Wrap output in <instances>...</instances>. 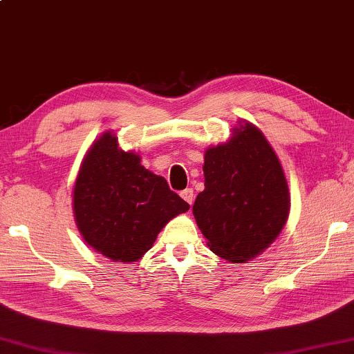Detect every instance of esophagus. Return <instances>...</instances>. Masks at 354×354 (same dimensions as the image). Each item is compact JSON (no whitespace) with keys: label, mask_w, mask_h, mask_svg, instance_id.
Segmentation results:
<instances>
[{"label":"esophagus","mask_w":354,"mask_h":354,"mask_svg":"<svg viewBox=\"0 0 354 354\" xmlns=\"http://www.w3.org/2000/svg\"><path fill=\"white\" fill-rule=\"evenodd\" d=\"M182 195V198L183 200L189 204V205H192V203H194V198H195V195H194V189L192 187H187V189H185V191L180 194Z\"/></svg>","instance_id":"34e87169"}]
</instances>
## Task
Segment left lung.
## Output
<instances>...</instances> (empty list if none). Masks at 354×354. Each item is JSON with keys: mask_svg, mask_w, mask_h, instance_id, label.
Wrapping results in <instances>:
<instances>
[{"mask_svg": "<svg viewBox=\"0 0 354 354\" xmlns=\"http://www.w3.org/2000/svg\"><path fill=\"white\" fill-rule=\"evenodd\" d=\"M204 191L192 207L212 251L231 263L260 255L279 236L290 213L281 162L260 129L243 122L227 142L207 149Z\"/></svg>", "mask_w": 354, "mask_h": 354, "instance_id": "obj_1", "label": "left lung"}]
</instances>
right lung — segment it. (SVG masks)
Listing matches in <instances>:
<instances>
[{"instance_id":"1","label":"right lung","mask_w":354,"mask_h":354,"mask_svg":"<svg viewBox=\"0 0 354 354\" xmlns=\"http://www.w3.org/2000/svg\"><path fill=\"white\" fill-rule=\"evenodd\" d=\"M187 210L167 180L145 169L133 151L120 149L112 132L85 154L73 189L75 221L87 245L109 260L138 261L162 228Z\"/></svg>"}]
</instances>
